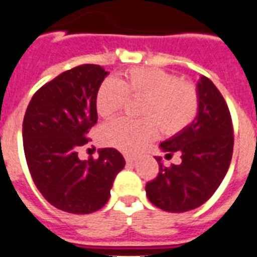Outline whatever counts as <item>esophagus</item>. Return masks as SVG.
I'll return each instance as SVG.
<instances>
[{"instance_id": "esophagus-1", "label": "esophagus", "mask_w": 257, "mask_h": 257, "mask_svg": "<svg viewBox=\"0 0 257 257\" xmlns=\"http://www.w3.org/2000/svg\"><path fill=\"white\" fill-rule=\"evenodd\" d=\"M137 160L136 156H132V155H125V161L126 163H135Z\"/></svg>"}]
</instances>
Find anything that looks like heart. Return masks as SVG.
<instances>
[{"label": "heart", "instance_id": "1", "mask_svg": "<svg viewBox=\"0 0 257 257\" xmlns=\"http://www.w3.org/2000/svg\"><path fill=\"white\" fill-rule=\"evenodd\" d=\"M129 97L143 98L139 120L118 118L102 126L100 137L105 145L126 153H136L156 139L159 128L172 136L185 129L199 112L200 97L192 82L177 80L159 68H133L120 80L106 78L96 94V109L109 118L120 112Z\"/></svg>", "mask_w": 257, "mask_h": 257}]
</instances>
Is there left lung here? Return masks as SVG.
Masks as SVG:
<instances>
[{"mask_svg": "<svg viewBox=\"0 0 257 257\" xmlns=\"http://www.w3.org/2000/svg\"><path fill=\"white\" fill-rule=\"evenodd\" d=\"M200 97L195 121L160 148L167 157L181 155V164L164 167L145 185L149 201L167 212H187L200 207L223 181L233 152V125L228 105L207 77L197 82Z\"/></svg>", "mask_w": 257, "mask_h": 257, "instance_id": "left-lung-1", "label": "left lung"}]
</instances>
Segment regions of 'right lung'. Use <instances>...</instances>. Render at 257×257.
<instances>
[{"label":"right lung","mask_w":257,"mask_h":257,"mask_svg":"<svg viewBox=\"0 0 257 257\" xmlns=\"http://www.w3.org/2000/svg\"><path fill=\"white\" fill-rule=\"evenodd\" d=\"M108 72L85 64L46 82L32 97L22 122L24 152L32 179L57 209L86 215L104 207L125 160L102 148L98 159H78L97 122L96 94Z\"/></svg>","instance_id":"obj_1"}]
</instances>
